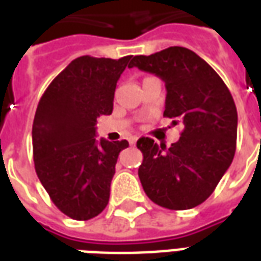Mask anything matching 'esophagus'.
<instances>
[{
    "label": "esophagus",
    "instance_id": "1",
    "mask_svg": "<svg viewBox=\"0 0 261 261\" xmlns=\"http://www.w3.org/2000/svg\"><path fill=\"white\" fill-rule=\"evenodd\" d=\"M137 140H138V138H137L136 136H131L130 138H128V142H130V145H136Z\"/></svg>",
    "mask_w": 261,
    "mask_h": 261
}]
</instances>
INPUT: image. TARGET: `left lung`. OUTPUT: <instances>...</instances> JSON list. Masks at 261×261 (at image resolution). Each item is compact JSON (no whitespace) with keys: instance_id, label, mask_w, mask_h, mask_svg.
<instances>
[{"instance_id":"obj_1","label":"left lung","mask_w":261,"mask_h":261,"mask_svg":"<svg viewBox=\"0 0 261 261\" xmlns=\"http://www.w3.org/2000/svg\"><path fill=\"white\" fill-rule=\"evenodd\" d=\"M165 81V117L181 121L180 138L170 148L141 137L138 176L155 204L168 210L197 207L213 194L235 156L238 112L233 97L210 64L186 47L136 56L130 68Z\"/></svg>"}]
</instances>
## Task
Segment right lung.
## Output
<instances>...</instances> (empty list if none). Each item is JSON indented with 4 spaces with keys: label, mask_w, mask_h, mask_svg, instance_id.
<instances>
[{
    "label": "right lung",
    "mask_w": 261,
    "mask_h": 261,
    "mask_svg": "<svg viewBox=\"0 0 261 261\" xmlns=\"http://www.w3.org/2000/svg\"><path fill=\"white\" fill-rule=\"evenodd\" d=\"M131 57L72 60L39 100L32 127L35 169L69 218L86 221L108 205L116 162L128 142L97 141L95 125L113 112L116 85Z\"/></svg>",
    "instance_id": "right-lung-1"
}]
</instances>
